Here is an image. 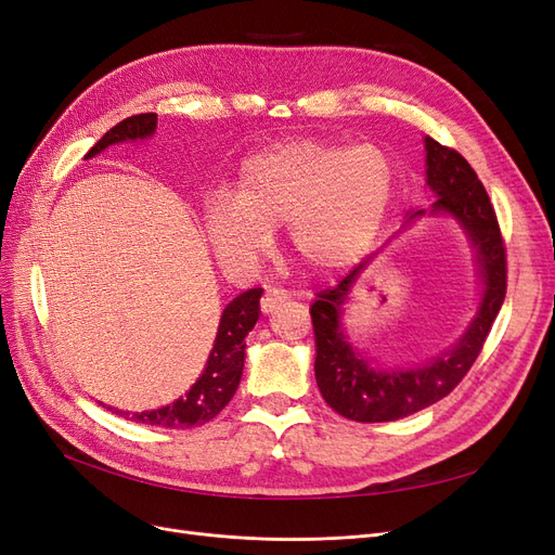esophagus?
<instances>
[{"label": "esophagus", "instance_id": "obj_1", "mask_svg": "<svg viewBox=\"0 0 555 555\" xmlns=\"http://www.w3.org/2000/svg\"><path fill=\"white\" fill-rule=\"evenodd\" d=\"M287 298H289V292H287V289L266 287V292H263V296H261V310H263V312H273V310H278Z\"/></svg>", "mask_w": 555, "mask_h": 555}]
</instances>
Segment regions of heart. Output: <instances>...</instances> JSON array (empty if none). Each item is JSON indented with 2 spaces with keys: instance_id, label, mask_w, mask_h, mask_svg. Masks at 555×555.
I'll list each match as a JSON object with an SVG mask.
<instances>
[{
  "instance_id": "b5f03b06",
  "label": "heart",
  "mask_w": 555,
  "mask_h": 555,
  "mask_svg": "<svg viewBox=\"0 0 555 555\" xmlns=\"http://www.w3.org/2000/svg\"><path fill=\"white\" fill-rule=\"evenodd\" d=\"M393 192L391 162L375 145L289 141L251 155L236 194H212L204 227L220 263L255 268L287 222L294 257L326 273L357 261L373 243Z\"/></svg>"
}]
</instances>
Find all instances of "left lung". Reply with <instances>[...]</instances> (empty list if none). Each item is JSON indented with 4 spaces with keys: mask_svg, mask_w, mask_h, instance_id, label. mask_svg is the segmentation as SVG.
Segmentation results:
<instances>
[{
    "mask_svg": "<svg viewBox=\"0 0 555 555\" xmlns=\"http://www.w3.org/2000/svg\"><path fill=\"white\" fill-rule=\"evenodd\" d=\"M426 166L428 188L438 194L433 212L456 217L477 247L486 284L481 308L461 343L447 354L410 371H377L351 349L340 328L343 304L365 261L335 287L319 292L310 308L317 345L314 377L328 408L351 422H396L449 396L477 361L507 294L505 241L491 198L475 169L456 150L440 145L430 137L426 139ZM418 215L424 210L410 215V220Z\"/></svg>",
    "mask_w": 555,
    "mask_h": 555,
    "instance_id": "8db88e82",
    "label": "left lung"
}]
</instances>
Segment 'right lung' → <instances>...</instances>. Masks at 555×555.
Here are the masks:
<instances>
[{"label": "right lung", "mask_w": 555, "mask_h": 555, "mask_svg": "<svg viewBox=\"0 0 555 555\" xmlns=\"http://www.w3.org/2000/svg\"><path fill=\"white\" fill-rule=\"evenodd\" d=\"M157 127V113H139L131 115L127 120L117 122L113 129H108L102 139H99L86 159L94 157L106 150L113 143L133 141L153 137ZM263 289H247L245 294L236 296L224 308L220 328H217V338L212 345V351L208 357V363L204 373L194 382L192 389L178 398L173 405H166L162 410L141 412V414H125L115 410L117 414H125V418H131L137 424L147 426H162V428H192L208 424L210 418L220 414L229 400L236 393L243 363H245V338L247 333L255 328L259 319V298Z\"/></svg>", "instance_id": "obj_1"}]
</instances>
